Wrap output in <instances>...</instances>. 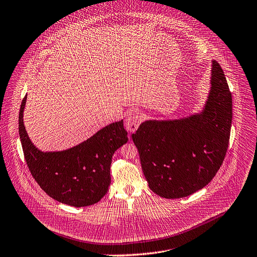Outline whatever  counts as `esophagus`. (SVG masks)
Listing matches in <instances>:
<instances>
[{"label":"esophagus","instance_id":"obj_1","mask_svg":"<svg viewBox=\"0 0 257 257\" xmlns=\"http://www.w3.org/2000/svg\"><path fill=\"white\" fill-rule=\"evenodd\" d=\"M142 122V113L138 110H132L125 120V127L128 131L134 132Z\"/></svg>","mask_w":257,"mask_h":257}]
</instances>
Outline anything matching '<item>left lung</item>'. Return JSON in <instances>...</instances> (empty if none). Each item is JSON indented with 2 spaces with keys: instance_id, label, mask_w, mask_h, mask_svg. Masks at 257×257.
<instances>
[{
  "instance_id": "8db88e82",
  "label": "left lung",
  "mask_w": 257,
  "mask_h": 257,
  "mask_svg": "<svg viewBox=\"0 0 257 257\" xmlns=\"http://www.w3.org/2000/svg\"><path fill=\"white\" fill-rule=\"evenodd\" d=\"M211 91L200 114L147 121L132 134L150 189L177 199L203 189L222 165L230 135L232 99L219 63L212 61Z\"/></svg>"
}]
</instances>
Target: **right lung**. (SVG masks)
Wrapping results in <instances>:
<instances>
[{"label":"right lung","instance_id":"1","mask_svg":"<svg viewBox=\"0 0 257 257\" xmlns=\"http://www.w3.org/2000/svg\"><path fill=\"white\" fill-rule=\"evenodd\" d=\"M26 101L27 95L19 110V136L27 165L41 189L54 200L74 207L99 202L110 183L112 155L128 141L123 121L105 126L75 148L43 153L31 143L23 124Z\"/></svg>","mask_w":257,"mask_h":257}]
</instances>
